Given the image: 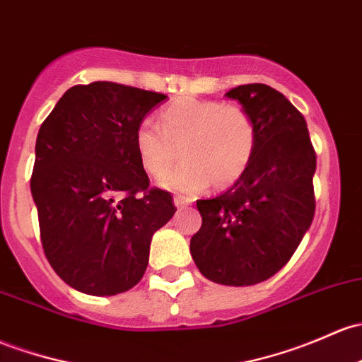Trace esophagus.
Listing matches in <instances>:
<instances>
[{
    "instance_id": "1",
    "label": "esophagus",
    "mask_w": 362,
    "mask_h": 362,
    "mask_svg": "<svg viewBox=\"0 0 362 362\" xmlns=\"http://www.w3.org/2000/svg\"><path fill=\"white\" fill-rule=\"evenodd\" d=\"M173 204L177 208H185V206H189V204H191V199H187V197L177 196V197H173Z\"/></svg>"
}]
</instances>
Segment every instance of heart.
I'll return each instance as SVG.
<instances>
[{
    "instance_id": "1",
    "label": "heart",
    "mask_w": 362,
    "mask_h": 362,
    "mask_svg": "<svg viewBox=\"0 0 362 362\" xmlns=\"http://www.w3.org/2000/svg\"><path fill=\"white\" fill-rule=\"evenodd\" d=\"M258 132L253 116L241 105L182 97L159 112V127L142 121L135 130V151L142 168L161 178L177 158L186 161L163 180L180 192L234 185L248 170Z\"/></svg>"
}]
</instances>
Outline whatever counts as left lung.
Wrapping results in <instances>:
<instances>
[{"label": "left lung", "mask_w": 362, "mask_h": 362, "mask_svg": "<svg viewBox=\"0 0 362 362\" xmlns=\"http://www.w3.org/2000/svg\"><path fill=\"white\" fill-rule=\"evenodd\" d=\"M253 116L258 140L246 173L213 199H197L191 255L206 279L251 286L284 267L314 218L315 152L303 116L262 83L226 93Z\"/></svg>", "instance_id": "1"}]
</instances>
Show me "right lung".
<instances>
[{
    "label": "right lung",
    "instance_id": "right-lung-1",
    "mask_svg": "<svg viewBox=\"0 0 362 362\" xmlns=\"http://www.w3.org/2000/svg\"><path fill=\"white\" fill-rule=\"evenodd\" d=\"M165 98L111 81L78 85L41 124L30 194L45 255L74 290L112 296L135 286L152 235L177 211L170 192L149 187L133 142Z\"/></svg>",
    "mask_w": 362,
    "mask_h": 362
}]
</instances>
